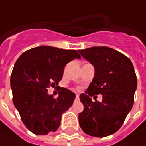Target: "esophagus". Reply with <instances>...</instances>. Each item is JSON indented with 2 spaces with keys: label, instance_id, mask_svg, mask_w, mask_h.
Instances as JSON below:
<instances>
[{
  "label": "esophagus",
  "instance_id": "obj_1",
  "mask_svg": "<svg viewBox=\"0 0 146 146\" xmlns=\"http://www.w3.org/2000/svg\"><path fill=\"white\" fill-rule=\"evenodd\" d=\"M76 100H79V95L76 94Z\"/></svg>",
  "mask_w": 146,
  "mask_h": 146
}]
</instances>
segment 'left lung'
<instances>
[{
	"label": "left lung",
	"instance_id": "8db88e82",
	"mask_svg": "<svg viewBox=\"0 0 146 146\" xmlns=\"http://www.w3.org/2000/svg\"><path fill=\"white\" fill-rule=\"evenodd\" d=\"M81 57L94 66L95 76L85 93L80 96L84 111L79 124L90 136L104 137L119 130L133 104L137 76L131 61L107 46L79 50ZM101 94L103 100L92 102L90 96Z\"/></svg>",
	"mask_w": 146,
	"mask_h": 146
}]
</instances>
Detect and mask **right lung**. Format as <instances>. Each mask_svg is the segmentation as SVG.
<instances>
[{"label": "right lung", "instance_id": "obj_1", "mask_svg": "<svg viewBox=\"0 0 146 146\" xmlns=\"http://www.w3.org/2000/svg\"><path fill=\"white\" fill-rule=\"evenodd\" d=\"M75 58H80L75 50L40 46L17 59L10 80L13 104L24 126L35 134L55 132L62 114L73 104L76 96L73 92L62 88L54 99L47 88L58 85L65 66Z\"/></svg>", "mask_w": 146, "mask_h": 146}]
</instances>
